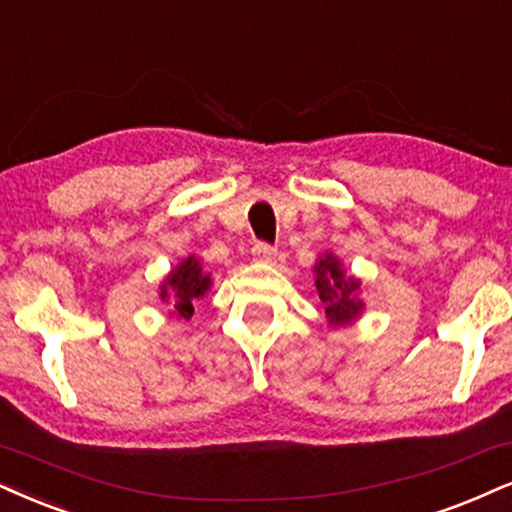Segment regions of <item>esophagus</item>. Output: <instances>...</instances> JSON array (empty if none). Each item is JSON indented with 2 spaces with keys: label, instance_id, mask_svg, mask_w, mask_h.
<instances>
[{
  "label": "esophagus",
  "instance_id": "obj_1",
  "mask_svg": "<svg viewBox=\"0 0 512 512\" xmlns=\"http://www.w3.org/2000/svg\"><path fill=\"white\" fill-rule=\"evenodd\" d=\"M252 255L257 257V260H271V257L276 255V248L271 243H264V241H260V243H255L252 245Z\"/></svg>",
  "mask_w": 512,
  "mask_h": 512
}]
</instances>
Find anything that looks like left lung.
<instances>
[{
    "instance_id": "left-lung-1",
    "label": "left lung",
    "mask_w": 512,
    "mask_h": 512,
    "mask_svg": "<svg viewBox=\"0 0 512 512\" xmlns=\"http://www.w3.org/2000/svg\"><path fill=\"white\" fill-rule=\"evenodd\" d=\"M316 290L326 307V314L335 326L357 319L361 312V300L359 293V281H354L352 276H345V271L340 269V262L335 257L326 255L323 260L316 262Z\"/></svg>"
}]
</instances>
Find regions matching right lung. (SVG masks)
Masks as SVG:
<instances>
[{"mask_svg": "<svg viewBox=\"0 0 512 512\" xmlns=\"http://www.w3.org/2000/svg\"><path fill=\"white\" fill-rule=\"evenodd\" d=\"M210 288V276L203 274L200 269V262L196 257H189L179 264L177 269L172 271L170 276L165 278L163 293L160 297L163 300H172V314L184 316V319H191L193 314V300H198L200 295H205V290Z\"/></svg>", "mask_w": 512, "mask_h": 512, "instance_id": "1", "label": "right lung"}]
</instances>
